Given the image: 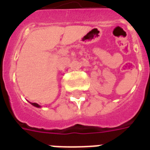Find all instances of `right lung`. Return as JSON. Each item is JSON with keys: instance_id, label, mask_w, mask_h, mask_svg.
Here are the masks:
<instances>
[{"instance_id": "1", "label": "right lung", "mask_w": 150, "mask_h": 150, "mask_svg": "<svg viewBox=\"0 0 150 150\" xmlns=\"http://www.w3.org/2000/svg\"><path fill=\"white\" fill-rule=\"evenodd\" d=\"M31 104H32V105H34V106H35V107H37V108H40V107H41L39 104H36V103H31Z\"/></svg>"}]
</instances>
